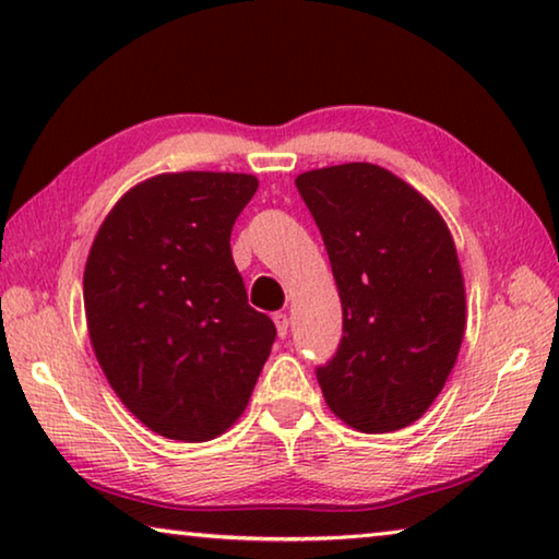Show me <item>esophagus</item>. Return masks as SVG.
Returning <instances> with one entry per match:
<instances>
[{"instance_id":"obj_1","label":"esophagus","mask_w":559,"mask_h":559,"mask_svg":"<svg viewBox=\"0 0 559 559\" xmlns=\"http://www.w3.org/2000/svg\"><path fill=\"white\" fill-rule=\"evenodd\" d=\"M273 323H276V330H278L281 337L288 335V316H286V313H276V316H273Z\"/></svg>"}]
</instances>
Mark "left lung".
Segmentation results:
<instances>
[{
  "mask_svg": "<svg viewBox=\"0 0 559 559\" xmlns=\"http://www.w3.org/2000/svg\"><path fill=\"white\" fill-rule=\"evenodd\" d=\"M296 187L343 302V340L316 372L330 412L365 433L409 427L447 384L466 330L449 226L427 197L372 163L310 169Z\"/></svg>",
  "mask_w": 559,
  "mask_h": 559,
  "instance_id": "obj_1",
  "label": "left lung"
}]
</instances>
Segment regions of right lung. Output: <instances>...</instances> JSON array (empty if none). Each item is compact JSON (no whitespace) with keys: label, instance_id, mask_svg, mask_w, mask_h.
Segmentation results:
<instances>
[{"label":"right lung","instance_id":"add662e5","mask_svg":"<svg viewBox=\"0 0 559 559\" xmlns=\"http://www.w3.org/2000/svg\"><path fill=\"white\" fill-rule=\"evenodd\" d=\"M259 179L165 173L120 197L93 239L83 302L120 402L165 439H216L243 414L276 325L249 306L231 226Z\"/></svg>","mask_w":559,"mask_h":559}]
</instances>
